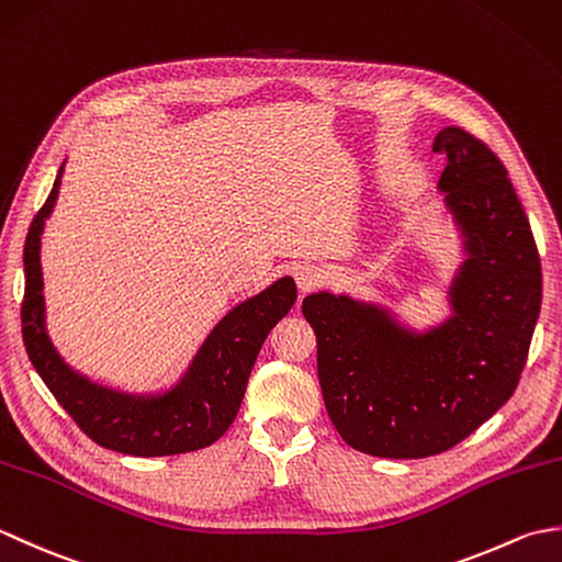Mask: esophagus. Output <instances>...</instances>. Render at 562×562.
Here are the masks:
<instances>
[{
    "label": "esophagus",
    "instance_id": "34e87169",
    "mask_svg": "<svg viewBox=\"0 0 562 562\" xmlns=\"http://www.w3.org/2000/svg\"><path fill=\"white\" fill-rule=\"evenodd\" d=\"M294 280H296V288H300V292L306 294L321 282V272L316 266H300L294 270Z\"/></svg>",
    "mask_w": 562,
    "mask_h": 562
}]
</instances>
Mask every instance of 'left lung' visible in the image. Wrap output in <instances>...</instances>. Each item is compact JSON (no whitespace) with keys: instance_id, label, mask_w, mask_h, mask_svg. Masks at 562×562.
I'll return each mask as SVG.
<instances>
[{"instance_id":"1","label":"left lung","mask_w":562,"mask_h":562,"mask_svg":"<svg viewBox=\"0 0 562 562\" xmlns=\"http://www.w3.org/2000/svg\"><path fill=\"white\" fill-rule=\"evenodd\" d=\"M435 151L465 260L451 318L425 333L389 308L316 292L302 314L316 333L330 423L357 451L425 459L459 445L515 393L541 312V258L507 169L485 142L445 127Z\"/></svg>"}]
</instances>
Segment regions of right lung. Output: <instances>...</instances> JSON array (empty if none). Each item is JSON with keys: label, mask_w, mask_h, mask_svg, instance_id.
<instances>
[{"label": "right lung", "mask_w": 562, "mask_h": 562, "mask_svg": "<svg viewBox=\"0 0 562 562\" xmlns=\"http://www.w3.org/2000/svg\"><path fill=\"white\" fill-rule=\"evenodd\" d=\"M59 178L63 166L23 246L26 292L21 333L35 372L81 432L105 449L130 457H171L210 447L229 429L241 408L250 369L268 333L294 306V280L280 278L268 290L234 306L202 342L183 379L166 393L142 396L101 386L75 372L57 355L45 330L41 234L55 207Z\"/></svg>", "instance_id": "obj_1"}]
</instances>
